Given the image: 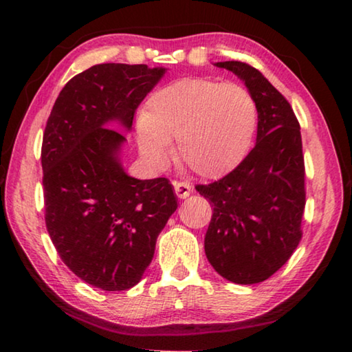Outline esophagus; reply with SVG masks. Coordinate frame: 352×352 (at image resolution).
Masks as SVG:
<instances>
[{
	"label": "esophagus",
	"mask_w": 352,
	"mask_h": 352,
	"mask_svg": "<svg viewBox=\"0 0 352 352\" xmlns=\"http://www.w3.org/2000/svg\"><path fill=\"white\" fill-rule=\"evenodd\" d=\"M174 189L178 199H186L190 194V184L184 182H174Z\"/></svg>",
	"instance_id": "34e87169"
}]
</instances>
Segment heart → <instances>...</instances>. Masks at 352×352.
<instances>
[{"mask_svg":"<svg viewBox=\"0 0 352 352\" xmlns=\"http://www.w3.org/2000/svg\"><path fill=\"white\" fill-rule=\"evenodd\" d=\"M256 126L254 99L242 85L186 77L148 98L136 132L142 157L152 164L169 163L177 138L178 162L200 177L217 178L242 162Z\"/></svg>","mask_w":352,"mask_h":352,"instance_id":"1","label":"heart"}]
</instances>
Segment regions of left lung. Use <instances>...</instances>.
Here are the masks:
<instances>
[{
    "label": "left lung",
    "mask_w": 352,
    "mask_h": 352,
    "mask_svg": "<svg viewBox=\"0 0 352 352\" xmlns=\"http://www.w3.org/2000/svg\"><path fill=\"white\" fill-rule=\"evenodd\" d=\"M245 83L258 110L256 146L220 180L195 189L212 206L205 253L236 284L265 281L301 241L306 205L300 124L281 93L243 62H217Z\"/></svg>",
    "instance_id": "1"
}]
</instances>
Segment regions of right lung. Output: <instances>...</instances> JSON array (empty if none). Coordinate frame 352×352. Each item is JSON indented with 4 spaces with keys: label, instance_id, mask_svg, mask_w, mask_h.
Instances as JSON below:
<instances>
[{
    "label": "right lung",
    "instance_id": "1",
    "mask_svg": "<svg viewBox=\"0 0 352 352\" xmlns=\"http://www.w3.org/2000/svg\"><path fill=\"white\" fill-rule=\"evenodd\" d=\"M166 68L100 63L58 94L41 144L45 222L60 259L82 281L107 292L141 281L157 237L177 210L168 178L126 174L118 122L130 132L135 111Z\"/></svg>",
    "mask_w": 352,
    "mask_h": 352
}]
</instances>
